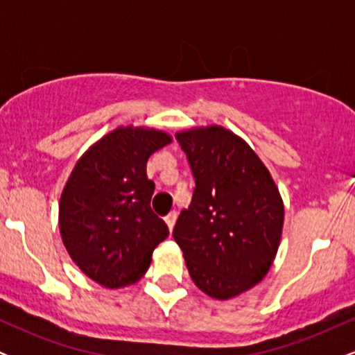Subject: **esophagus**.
I'll return each mask as SVG.
<instances>
[{"label":"esophagus","instance_id":"esophagus-1","mask_svg":"<svg viewBox=\"0 0 355 355\" xmlns=\"http://www.w3.org/2000/svg\"><path fill=\"white\" fill-rule=\"evenodd\" d=\"M177 217H178V214L177 211H170L168 215H166L165 217V222H166V225H168V229H170V232L173 230V227H175V222H177Z\"/></svg>","mask_w":355,"mask_h":355}]
</instances>
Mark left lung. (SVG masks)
<instances>
[{
  "label": "left lung",
  "mask_w": 355,
  "mask_h": 355,
  "mask_svg": "<svg viewBox=\"0 0 355 355\" xmlns=\"http://www.w3.org/2000/svg\"><path fill=\"white\" fill-rule=\"evenodd\" d=\"M195 178L190 207L173 239L193 284L229 300L255 287L272 267L284 227L274 178L243 138L220 125L177 133Z\"/></svg>",
  "instance_id": "8db88e82"
}]
</instances>
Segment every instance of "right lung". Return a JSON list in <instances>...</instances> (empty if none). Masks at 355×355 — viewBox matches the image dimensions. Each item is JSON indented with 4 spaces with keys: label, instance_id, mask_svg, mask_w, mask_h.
I'll list each match as a JSON object with an SVG mask.
<instances>
[{
    "label": "right lung",
    "instance_id": "right-lung-1",
    "mask_svg": "<svg viewBox=\"0 0 355 355\" xmlns=\"http://www.w3.org/2000/svg\"><path fill=\"white\" fill-rule=\"evenodd\" d=\"M172 144L166 132L118 126L80 157L61 191L60 234L73 262L101 287L121 288L145 275L168 227L150 209V155Z\"/></svg>",
    "mask_w": 355,
    "mask_h": 355
}]
</instances>
